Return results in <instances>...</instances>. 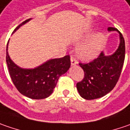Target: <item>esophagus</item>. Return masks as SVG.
<instances>
[{"label":"esophagus","instance_id":"obj_1","mask_svg":"<svg viewBox=\"0 0 130 130\" xmlns=\"http://www.w3.org/2000/svg\"><path fill=\"white\" fill-rule=\"evenodd\" d=\"M71 65H76L77 64V61H76V59H74L73 57H71Z\"/></svg>","mask_w":130,"mask_h":130}]
</instances>
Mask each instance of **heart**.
Returning a JSON list of instances; mask_svg holds the SVG:
<instances>
[{"label":"heart","mask_w":130,"mask_h":130,"mask_svg":"<svg viewBox=\"0 0 130 130\" xmlns=\"http://www.w3.org/2000/svg\"><path fill=\"white\" fill-rule=\"evenodd\" d=\"M105 37L99 32L94 35L87 41L82 43L77 49V55L82 60L90 61L95 59L103 48Z\"/></svg>","instance_id":"heart-1"}]
</instances>
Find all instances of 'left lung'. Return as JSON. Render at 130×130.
I'll list each match as a JSON object with an SVG mask.
<instances>
[{"label": "left lung", "mask_w": 130, "mask_h": 130, "mask_svg": "<svg viewBox=\"0 0 130 130\" xmlns=\"http://www.w3.org/2000/svg\"><path fill=\"white\" fill-rule=\"evenodd\" d=\"M109 32L119 34L120 43L116 51L111 55L102 52L92 62L79 65L84 72V78L77 83L76 87L81 97L86 100L102 98L109 93L116 86L121 75L125 57V43L121 33L116 28H108Z\"/></svg>", "instance_id": "1"}]
</instances>
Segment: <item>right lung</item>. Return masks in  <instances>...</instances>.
Returning a JSON list of instances; mask_svg holds the SVG:
<instances>
[{
  "label": "right lung",
  "instance_id": "1",
  "mask_svg": "<svg viewBox=\"0 0 130 130\" xmlns=\"http://www.w3.org/2000/svg\"><path fill=\"white\" fill-rule=\"evenodd\" d=\"M32 19L24 21L17 26L12 34L21 26ZM6 47V63L11 78L20 93L35 100L48 98L53 92L59 78L65 74L71 67L70 56L51 59L35 68H22L9 57L8 44Z\"/></svg>",
  "mask_w": 130,
  "mask_h": 130
}]
</instances>
